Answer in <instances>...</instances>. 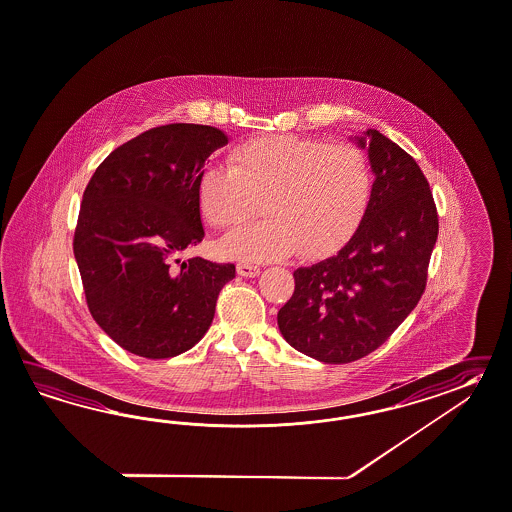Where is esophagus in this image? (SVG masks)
I'll return each instance as SVG.
<instances>
[{
    "mask_svg": "<svg viewBox=\"0 0 512 512\" xmlns=\"http://www.w3.org/2000/svg\"><path fill=\"white\" fill-rule=\"evenodd\" d=\"M237 275L245 276V278H254L260 275V267L252 265V263H237Z\"/></svg>",
    "mask_w": 512,
    "mask_h": 512,
    "instance_id": "34e87169",
    "label": "esophagus"
}]
</instances>
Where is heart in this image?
Instances as JSON below:
<instances>
[{"label":"heart","mask_w":512,"mask_h":512,"mask_svg":"<svg viewBox=\"0 0 512 512\" xmlns=\"http://www.w3.org/2000/svg\"><path fill=\"white\" fill-rule=\"evenodd\" d=\"M369 197L371 172L356 146L291 133L237 146L230 165H210L198 180V206L215 228L247 223L263 202L267 219L223 241L224 254L247 262L332 254L362 223Z\"/></svg>","instance_id":"1"}]
</instances>
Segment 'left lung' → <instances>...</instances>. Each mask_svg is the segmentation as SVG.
<instances>
[{"label": "left lung", "instance_id": "obj_1", "mask_svg": "<svg viewBox=\"0 0 512 512\" xmlns=\"http://www.w3.org/2000/svg\"><path fill=\"white\" fill-rule=\"evenodd\" d=\"M349 139L375 176L366 215L334 256L293 273L295 291L278 312L284 340L325 364L364 358L392 336L420 302L438 239L416 159L377 130Z\"/></svg>", "mask_w": 512, "mask_h": 512}]
</instances>
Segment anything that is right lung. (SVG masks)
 <instances>
[{
  "label": "right lung",
  "instance_id": "obj_1",
  "mask_svg": "<svg viewBox=\"0 0 512 512\" xmlns=\"http://www.w3.org/2000/svg\"><path fill=\"white\" fill-rule=\"evenodd\" d=\"M224 145L213 126L152 128L113 150L85 187L74 258L94 321L130 353L156 360L191 349L236 278L234 263H172L204 239L198 180Z\"/></svg>",
  "mask_w": 512,
  "mask_h": 512
}]
</instances>
